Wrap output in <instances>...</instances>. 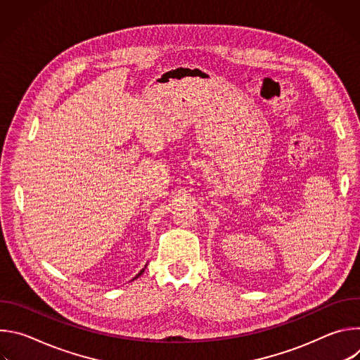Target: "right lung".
<instances>
[{"mask_svg":"<svg viewBox=\"0 0 360 360\" xmlns=\"http://www.w3.org/2000/svg\"><path fill=\"white\" fill-rule=\"evenodd\" d=\"M142 274H143V269H142V271H141V272H139V274H138V275H136V276H135V279H136V278H138V276H141V275H142Z\"/></svg>","mask_w":360,"mask_h":360,"instance_id":"right-lung-1","label":"right lung"}]
</instances>
